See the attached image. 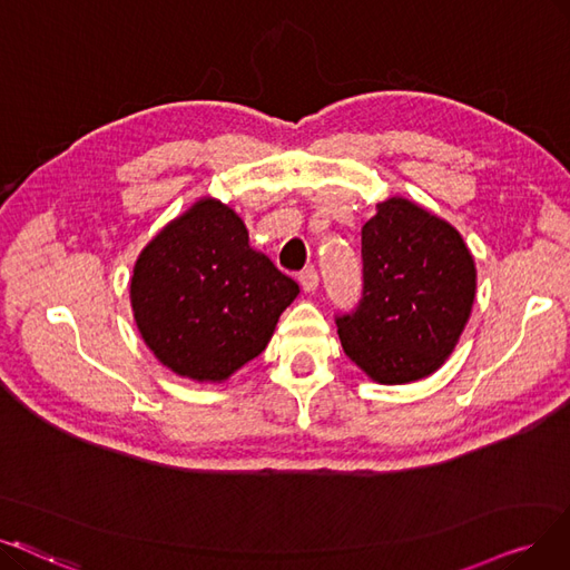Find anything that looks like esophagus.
<instances>
[{"instance_id":"34e87169","label":"esophagus","mask_w":570,"mask_h":570,"mask_svg":"<svg viewBox=\"0 0 570 570\" xmlns=\"http://www.w3.org/2000/svg\"><path fill=\"white\" fill-rule=\"evenodd\" d=\"M299 283H302L304 292H315L317 283H321V278H317V271L313 266H308V268H304L299 273Z\"/></svg>"}]
</instances>
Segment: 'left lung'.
Instances as JSON below:
<instances>
[{"instance_id":"obj_1","label":"left lung","mask_w":570,"mask_h":570,"mask_svg":"<svg viewBox=\"0 0 570 570\" xmlns=\"http://www.w3.org/2000/svg\"><path fill=\"white\" fill-rule=\"evenodd\" d=\"M476 271L461 234L404 198L362 226V297L336 315L346 355L379 383L438 372L468 323Z\"/></svg>"}]
</instances>
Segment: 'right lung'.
<instances>
[{"mask_svg": "<svg viewBox=\"0 0 570 570\" xmlns=\"http://www.w3.org/2000/svg\"><path fill=\"white\" fill-rule=\"evenodd\" d=\"M299 285L247 245L240 217L198 200L135 262V323L168 370L224 381L257 357Z\"/></svg>", "mask_w": 570, "mask_h": 570, "instance_id": "right-lung-1", "label": "right lung"}]
</instances>
